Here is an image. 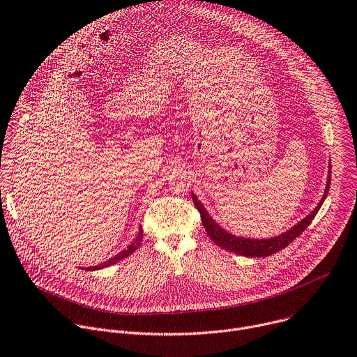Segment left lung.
Listing matches in <instances>:
<instances>
[{
  "instance_id": "8db88e82",
  "label": "left lung",
  "mask_w": 357,
  "mask_h": 357,
  "mask_svg": "<svg viewBox=\"0 0 357 357\" xmlns=\"http://www.w3.org/2000/svg\"><path fill=\"white\" fill-rule=\"evenodd\" d=\"M328 173L329 174H328V180H326V188H325L324 197L319 201V204L315 206V209L310 213V215H307L303 221H300L297 225H294L287 232H284V234H281L278 236H274V238H270V239H252V238H242V236H235V235L229 234L228 231H225L222 227H220L215 221H213L209 217V213L206 212L204 205L198 201L195 194H191V197H192L195 208L201 213V221H202V225L205 228V232L212 239V242H215L220 248H222L225 250H229V252H234L236 255H242V256H246V257H266V256L274 255V253L280 252L281 249L289 246L312 222V220L315 218V215L318 213V211H319L321 205L324 204V201L328 195V191H329L331 166H329Z\"/></svg>"
}]
</instances>
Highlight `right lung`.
Wrapping results in <instances>:
<instances>
[{"instance_id": "obj_1", "label": "right lung", "mask_w": 357, "mask_h": 357, "mask_svg": "<svg viewBox=\"0 0 357 357\" xmlns=\"http://www.w3.org/2000/svg\"><path fill=\"white\" fill-rule=\"evenodd\" d=\"M142 236H144V231H142V227H139V232H137V236L135 238V241L126 248V249H123L122 252H119L118 255H115L114 257H111L109 260H107V261H104V263H101V264H98V266H93V267H87L86 270H100V268H105V267H108V266H112V264H115V263H118L119 260H122V259H125V257H128L129 255H132L137 248H139V245H140V242H142Z\"/></svg>"}]
</instances>
